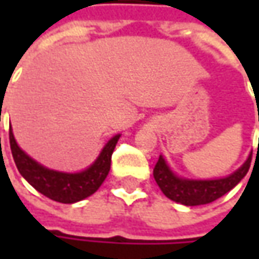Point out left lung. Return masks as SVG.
<instances>
[{
	"mask_svg": "<svg viewBox=\"0 0 259 259\" xmlns=\"http://www.w3.org/2000/svg\"><path fill=\"white\" fill-rule=\"evenodd\" d=\"M251 158L252 154L248 157V160L236 171L224 179L190 180L176 176L167 165L163 155H160L153 174L158 187L170 200L186 206H199V204L212 203L216 199L228 193L229 190H232L248 173Z\"/></svg>",
	"mask_w": 259,
	"mask_h": 259,
	"instance_id": "8db88e82",
	"label": "left lung"
}]
</instances>
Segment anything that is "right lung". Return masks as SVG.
<instances>
[{
  "mask_svg": "<svg viewBox=\"0 0 259 259\" xmlns=\"http://www.w3.org/2000/svg\"><path fill=\"white\" fill-rule=\"evenodd\" d=\"M121 135L112 137L91 167L80 173H63L38 164L18 147L10 128V147L20 174L37 192L59 203H76L94 194L111 168V157Z\"/></svg>",
  "mask_w": 259,
  "mask_h": 259,
  "instance_id": "add662e5",
  "label": "right lung"
}]
</instances>
